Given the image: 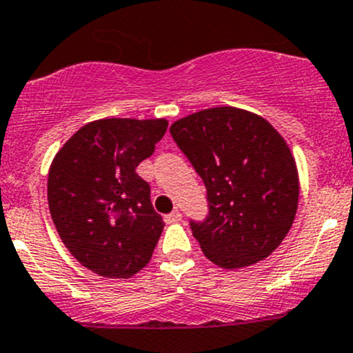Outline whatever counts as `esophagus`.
<instances>
[{"label": "esophagus", "instance_id": "obj_1", "mask_svg": "<svg viewBox=\"0 0 353 353\" xmlns=\"http://www.w3.org/2000/svg\"><path fill=\"white\" fill-rule=\"evenodd\" d=\"M183 220V215H181L179 210H174V212L167 213L165 216H163V222L165 223H176V222H181Z\"/></svg>", "mask_w": 353, "mask_h": 353}]
</instances>
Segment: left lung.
<instances>
[{
  "label": "left lung",
  "instance_id": "8db88e82",
  "mask_svg": "<svg viewBox=\"0 0 353 353\" xmlns=\"http://www.w3.org/2000/svg\"><path fill=\"white\" fill-rule=\"evenodd\" d=\"M170 134L205 183L208 215L190 227L206 258L234 270L272 254L299 203L297 167L279 131L248 110L213 108L176 121Z\"/></svg>",
  "mask_w": 353,
  "mask_h": 353
}]
</instances>
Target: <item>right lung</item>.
Instances as JSON below:
<instances>
[{
  "label": "right lung",
  "mask_w": 353,
  "mask_h": 353,
  "mask_svg": "<svg viewBox=\"0 0 353 353\" xmlns=\"http://www.w3.org/2000/svg\"><path fill=\"white\" fill-rule=\"evenodd\" d=\"M165 131V119H99L78 130L52 160V222L68 251L97 275L130 279L150 261L165 223L137 167Z\"/></svg>",
  "instance_id": "obj_1"
}]
</instances>
